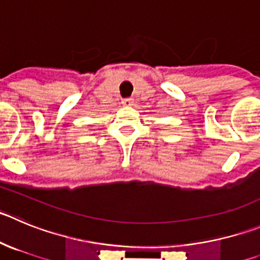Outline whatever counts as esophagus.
Segmentation results:
<instances>
[{"label": "esophagus", "instance_id": "obj_1", "mask_svg": "<svg viewBox=\"0 0 260 260\" xmlns=\"http://www.w3.org/2000/svg\"><path fill=\"white\" fill-rule=\"evenodd\" d=\"M132 98H125V100H123V102L121 104L125 105V106H129V105H132Z\"/></svg>", "mask_w": 260, "mask_h": 260}]
</instances>
